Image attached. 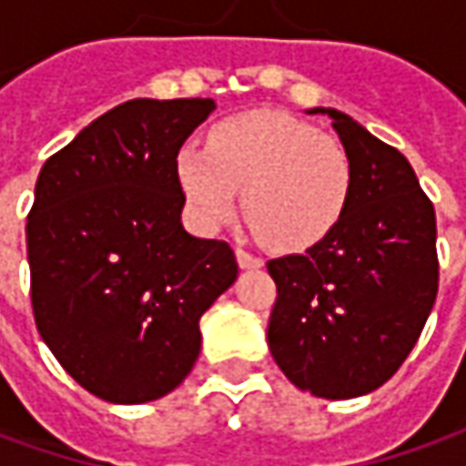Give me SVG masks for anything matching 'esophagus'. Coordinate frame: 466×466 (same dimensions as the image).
<instances>
[{
	"label": "esophagus",
	"instance_id": "34e87169",
	"mask_svg": "<svg viewBox=\"0 0 466 466\" xmlns=\"http://www.w3.org/2000/svg\"><path fill=\"white\" fill-rule=\"evenodd\" d=\"M236 259H238V264H241L243 269H257V267L264 264L257 254L246 251V248H241V246H236Z\"/></svg>",
	"mask_w": 466,
	"mask_h": 466
}]
</instances>
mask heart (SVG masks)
<instances>
[{
	"label": "heart",
	"instance_id": "obj_1",
	"mask_svg": "<svg viewBox=\"0 0 466 466\" xmlns=\"http://www.w3.org/2000/svg\"><path fill=\"white\" fill-rule=\"evenodd\" d=\"M187 205L202 228H218L236 209L275 251L309 248L345 218L352 197L350 150L309 121L279 111H248L215 124L205 147L176 155Z\"/></svg>",
	"mask_w": 466,
	"mask_h": 466
}]
</instances>
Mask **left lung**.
I'll return each instance as SVG.
<instances>
[{
	"instance_id": "left-lung-1",
	"label": "left lung",
	"mask_w": 466,
	"mask_h": 466,
	"mask_svg": "<svg viewBox=\"0 0 466 466\" xmlns=\"http://www.w3.org/2000/svg\"><path fill=\"white\" fill-rule=\"evenodd\" d=\"M327 114L352 157L348 212L306 254L267 261L278 285L267 342L282 373L324 400L386 384L415 348L439 293L436 209L397 147Z\"/></svg>"
}]
</instances>
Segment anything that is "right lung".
Instances as JSON below:
<instances>
[{
    "instance_id": "1",
    "label": "right lung",
    "mask_w": 466,
    "mask_h": 466,
    "mask_svg": "<svg viewBox=\"0 0 466 466\" xmlns=\"http://www.w3.org/2000/svg\"><path fill=\"white\" fill-rule=\"evenodd\" d=\"M212 111V98L127 100L38 173L25 225L35 327L106 402H153L181 384L202 313L238 275L228 243L181 225L176 155Z\"/></svg>"
}]
</instances>
